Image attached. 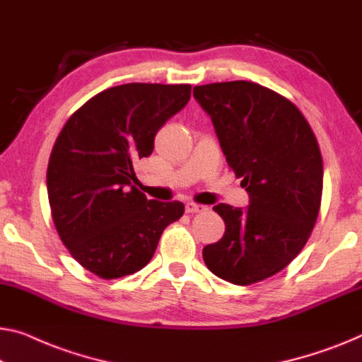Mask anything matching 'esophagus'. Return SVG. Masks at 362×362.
<instances>
[{"label":"esophagus","mask_w":362,"mask_h":362,"mask_svg":"<svg viewBox=\"0 0 362 362\" xmlns=\"http://www.w3.org/2000/svg\"><path fill=\"white\" fill-rule=\"evenodd\" d=\"M185 211L187 213H203V211H206V206H203V204H197V203H193V202H188L187 204H185Z\"/></svg>","instance_id":"34e87169"}]
</instances>
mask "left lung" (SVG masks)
<instances>
[{
  "label": "left lung",
  "instance_id": "left-lung-1",
  "mask_svg": "<svg viewBox=\"0 0 362 362\" xmlns=\"http://www.w3.org/2000/svg\"><path fill=\"white\" fill-rule=\"evenodd\" d=\"M221 149L250 203H219L223 239L203 249L209 272L233 284L267 279L305 245L320 209L323 164L319 143L293 102L250 81L195 86Z\"/></svg>",
  "mask_w": 362,
  "mask_h": 362
}]
</instances>
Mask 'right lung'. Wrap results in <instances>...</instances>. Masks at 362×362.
Wrapping results in <instances>:
<instances>
[{
	"mask_svg": "<svg viewBox=\"0 0 362 362\" xmlns=\"http://www.w3.org/2000/svg\"><path fill=\"white\" fill-rule=\"evenodd\" d=\"M190 84L129 83L89 99L64 123L52 149L47 192L62 242L104 279L136 273L163 230L180 219V202H156L133 185L160 127L190 100Z\"/></svg>",
	"mask_w": 362,
	"mask_h": 362,
	"instance_id": "right-lung-1",
	"label": "right lung"
}]
</instances>
